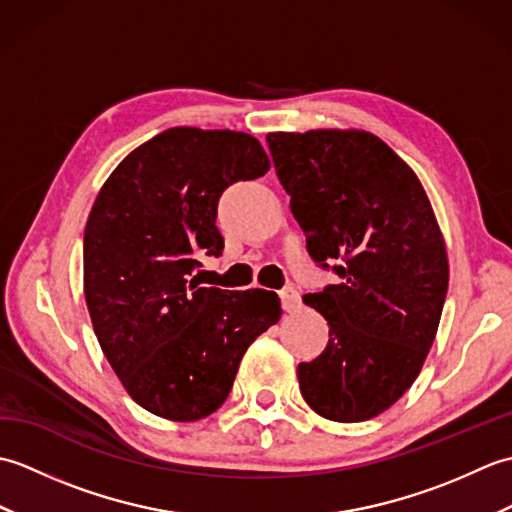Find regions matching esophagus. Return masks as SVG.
<instances>
[{
	"mask_svg": "<svg viewBox=\"0 0 512 512\" xmlns=\"http://www.w3.org/2000/svg\"><path fill=\"white\" fill-rule=\"evenodd\" d=\"M279 297H281V308L286 312H295L301 308V295L295 288H284L279 292Z\"/></svg>",
	"mask_w": 512,
	"mask_h": 512,
	"instance_id": "34e87169",
	"label": "esophagus"
}]
</instances>
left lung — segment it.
<instances>
[{
    "instance_id": "1",
    "label": "left lung",
    "mask_w": 512,
    "mask_h": 512,
    "mask_svg": "<svg viewBox=\"0 0 512 512\" xmlns=\"http://www.w3.org/2000/svg\"><path fill=\"white\" fill-rule=\"evenodd\" d=\"M290 209L317 264L339 262L341 284L303 295L330 341L299 363L312 411L363 422L387 411L418 378L449 288L444 237L416 173L363 129L266 136Z\"/></svg>"
}]
</instances>
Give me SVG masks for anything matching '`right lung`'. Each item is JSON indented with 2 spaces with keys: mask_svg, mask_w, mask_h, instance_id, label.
Here are the masks:
<instances>
[{
  "mask_svg": "<svg viewBox=\"0 0 512 512\" xmlns=\"http://www.w3.org/2000/svg\"><path fill=\"white\" fill-rule=\"evenodd\" d=\"M268 169L255 136L171 127L96 195L83 235L85 303L125 391L154 416L193 422L220 409L248 345L281 317L275 292L189 279L200 255H222V191Z\"/></svg>",
  "mask_w": 512,
  "mask_h": 512,
  "instance_id": "add662e5",
  "label": "right lung"
}]
</instances>
